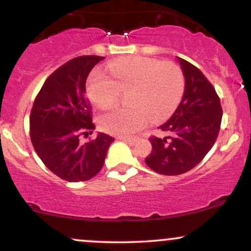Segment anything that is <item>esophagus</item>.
I'll list each match as a JSON object with an SVG mask.
<instances>
[{"mask_svg": "<svg viewBox=\"0 0 251 251\" xmlns=\"http://www.w3.org/2000/svg\"><path fill=\"white\" fill-rule=\"evenodd\" d=\"M120 139H123V142H125L126 144H128V145L133 146L135 143H137V138H120Z\"/></svg>", "mask_w": 251, "mask_h": 251, "instance_id": "obj_1", "label": "esophagus"}]
</instances>
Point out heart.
I'll use <instances>...</instances> for the list:
<instances>
[{
  "mask_svg": "<svg viewBox=\"0 0 251 251\" xmlns=\"http://www.w3.org/2000/svg\"><path fill=\"white\" fill-rule=\"evenodd\" d=\"M109 75L94 72L86 85L88 99L94 106L107 108L114 105L120 91H127L129 107L109 109L99 117L103 131L129 135L157 123L175 112L183 98L185 79L183 71L174 62H162L146 56H132L112 61Z\"/></svg>",
  "mask_w": 251,
  "mask_h": 251,
  "instance_id": "obj_1",
  "label": "heart"
}]
</instances>
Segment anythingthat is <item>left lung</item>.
Here are the masks:
<instances>
[{"mask_svg": "<svg viewBox=\"0 0 251 251\" xmlns=\"http://www.w3.org/2000/svg\"><path fill=\"white\" fill-rule=\"evenodd\" d=\"M185 77L183 99L172 117L160 126L172 137H151L152 152L145 163L165 176L185 174L201 162L217 139L222 122L221 100L204 74L177 57Z\"/></svg>", "mask_w": 251, "mask_h": 251, "instance_id": "obj_1", "label": "left lung"}]
</instances>
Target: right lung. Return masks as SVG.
Here are the masks:
<instances>
[{"label": "right lung", "instance_id": "obj_1", "mask_svg": "<svg viewBox=\"0 0 251 251\" xmlns=\"http://www.w3.org/2000/svg\"><path fill=\"white\" fill-rule=\"evenodd\" d=\"M103 56L72 59L47 77L30 112V139L48 169L67 181L91 179L102 168L114 139L99 132L81 144L80 134L96 128L86 98V80Z\"/></svg>", "mask_w": 251, "mask_h": 251}]
</instances>
